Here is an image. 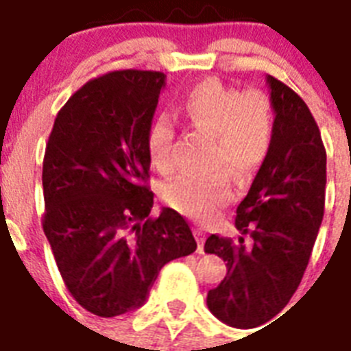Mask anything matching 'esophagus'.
Segmentation results:
<instances>
[{"mask_svg":"<svg viewBox=\"0 0 351 351\" xmlns=\"http://www.w3.org/2000/svg\"><path fill=\"white\" fill-rule=\"evenodd\" d=\"M195 239H197V252L204 254V241H206V232L202 228H195Z\"/></svg>","mask_w":351,"mask_h":351,"instance_id":"esophagus-1","label":"esophagus"}]
</instances>
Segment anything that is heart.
Here are the masks:
<instances>
[{
  "mask_svg": "<svg viewBox=\"0 0 351 351\" xmlns=\"http://www.w3.org/2000/svg\"><path fill=\"white\" fill-rule=\"evenodd\" d=\"M180 114L193 130L215 140V165L228 167L239 178L252 175L269 152L272 123L263 93H241L221 80L208 79L184 95ZM147 154L158 173L167 175L175 169V130L164 119L149 128ZM228 197L230 186L223 173L182 175L165 189L167 202L197 221L215 217Z\"/></svg>",
  "mask_w": 351,
  "mask_h": 351,
  "instance_id": "1",
  "label": "heart"
}]
</instances>
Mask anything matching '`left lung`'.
<instances>
[{
    "instance_id": "1",
    "label": "left lung",
    "mask_w": 351,
    "mask_h": 351,
    "mask_svg": "<svg viewBox=\"0 0 351 351\" xmlns=\"http://www.w3.org/2000/svg\"><path fill=\"white\" fill-rule=\"evenodd\" d=\"M274 110L271 147L237 206V241L210 235L204 250L226 261L208 293L215 317L241 330L269 322L287 306L311 258L324 217L326 149L315 117L282 80L267 77Z\"/></svg>"
}]
</instances>
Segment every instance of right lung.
<instances>
[{
  "instance_id": "right-lung-1",
  "label": "right lung",
  "mask_w": 351,
  "mask_h": 351,
  "mask_svg": "<svg viewBox=\"0 0 351 351\" xmlns=\"http://www.w3.org/2000/svg\"><path fill=\"white\" fill-rule=\"evenodd\" d=\"M162 71L123 69L88 80L58 112L45 147L44 234L75 300L97 317L145 304L158 272L197 243L180 213H149L147 134Z\"/></svg>"
}]
</instances>
